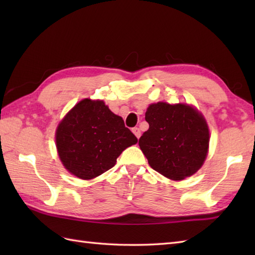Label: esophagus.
Segmentation results:
<instances>
[{
	"label": "esophagus",
	"mask_w": 255,
	"mask_h": 255,
	"mask_svg": "<svg viewBox=\"0 0 255 255\" xmlns=\"http://www.w3.org/2000/svg\"><path fill=\"white\" fill-rule=\"evenodd\" d=\"M132 132L134 133V136H136L138 139L140 138V136H141V131H140V129L138 127L132 128Z\"/></svg>",
	"instance_id": "esophagus-1"
}]
</instances>
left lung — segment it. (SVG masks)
I'll return each mask as SVG.
<instances>
[{"label":"left lung","instance_id":"1","mask_svg":"<svg viewBox=\"0 0 255 255\" xmlns=\"http://www.w3.org/2000/svg\"><path fill=\"white\" fill-rule=\"evenodd\" d=\"M149 129L139 139L150 166L171 180L195 174L208 153L209 129L204 116L186 104H151L145 112Z\"/></svg>","mask_w":255,"mask_h":255}]
</instances>
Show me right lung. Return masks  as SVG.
I'll use <instances>...</instances> for the list:
<instances>
[{
  "label": "right lung",
  "mask_w": 255,
  "mask_h": 255,
  "mask_svg": "<svg viewBox=\"0 0 255 255\" xmlns=\"http://www.w3.org/2000/svg\"><path fill=\"white\" fill-rule=\"evenodd\" d=\"M137 141L123 118L100 100L79 102L56 130L59 158L71 174L82 180L112 169L123 151Z\"/></svg>",
  "instance_id": "obj_1"
}]
</instances>
